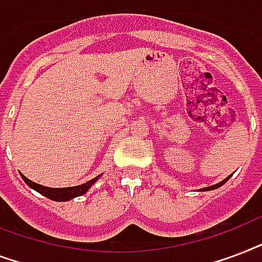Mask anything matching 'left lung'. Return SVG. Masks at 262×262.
<instances>
[{"label":"left lung","mask_w":262,"mask_h":262,"mask_svg":"<svg viewBox=\"0 0 262 262\" xmlns=\"http://www.w3.org/2000/svg\"><path fill=\"white\" fill-rule=\"evenodd\" d=\"M230 179V176H228V178H226V179L223 180V182H220V183H217V184H214V186H209V187H205V188H201V191H209V190H214V188H217V187H220V186H223V184L226 183L227 180Z\"/></svg>","instance_id":"8db88e82"}]
</instances>
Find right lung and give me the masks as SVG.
I'll list each match as a JSON object with an SVG mask.
<instances>
[{
  "label": "right lung",
  "instance_id": "right-lung-1",
  "mask_svg": "<svg viewBox=\"0 0 262 262\" xmlns=\"http://www.w3.org/2000/svg\"><path fill=\"white\" fill-rule=\"evenodd\" d=\"M101 175H98L97 178H94V179L89 180V182H86V183L80 184V186H74V187H64V188H52V187H45V186H40V184L38 183H34V182H31L30 179H27L26 176L21 175V178H23V180L26 182V183L30 186L31 188H34L35 191H38L39 194H42V195H45L46 198H49V200H53V201H70L72 200V198H75V196H79L82 195V194H86L87 190L93 186V184L98 180V178Z\"/></svg>",
  "mask_w": 262,
  "mask_h": 262
}]
</instances>
